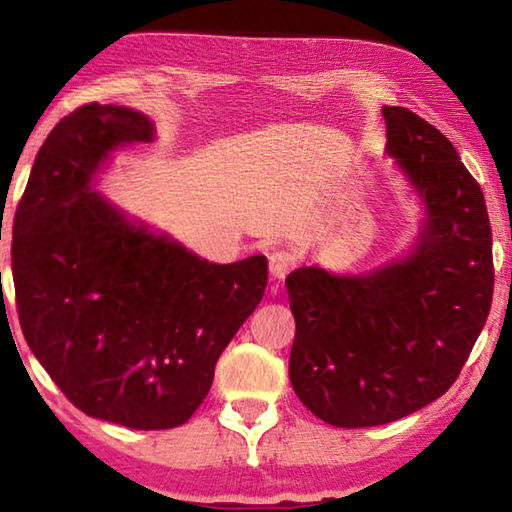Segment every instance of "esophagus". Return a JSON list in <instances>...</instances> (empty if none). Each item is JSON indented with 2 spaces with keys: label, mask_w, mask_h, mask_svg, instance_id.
<instances>
[{
  "label": "esophagus",
  "mask_w": 512,
  "mask_h": 512,
  "mask_svg": "<svg viewBox=\"0 0 512 512\" xmlns=\"http://www.w3.org/2000/svg\"><path fill=\"white\" fill-rule=\"evenodd\" d=\"M298 266V259L289 250H273L271 255H268V271H271L273 280H284L293 268Z\"/></svg>",
  "instance_id": "34e87169"
}]
</instances>
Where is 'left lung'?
<instances>
[{
    "label": "left lung",
    "instance_id": "obj_1",
    "mask_svg": "<svg viewBox=\"0 0 512 512\" xmlns=\"http://www.w3.org/2000/svg\"><path fill=\"white\" fill-rule=\"evenodd\" d=\"M388 153L427 205L402 262L361 277L302 266L287 277L293 391L334 427H377L449 391L490 314L495 266L485 198L452 142L386 106Z\"/></svg>",
    "mask_w": 512,
    "mask_h": 512
}]
</instances>
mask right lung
<instances>
[{
	"label": "right lung",
	"instance_id": "obj_1",
	"mask_svg": "<svg viewBox=\"0 0 512 512\" xmlns=\"http://www.w3.org/2000/svg\"><path fill=\"white\" fill-rule=\"evenodd\" d=\"M142 112L92 101L56 124L13 221V284L29 348L76 409L128 429L185 424L264 298V255L210 264L92 192L119 144L151 142Z\"/></svg>",
	"mask_w": 512,
	"mask_h": 512
}]
</instances>
